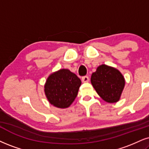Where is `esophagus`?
<instances>
[{"instance_id":"esophagus-1","label":"esophagus","mask_w":149,"mask_h":149,"mask_svg":"<svg viewBox=\"0 0 149 149\" xmlns=\"http://www.w3.org/2000/svg\"><path fill=\"white\" fill-rule=\"evenodd\" d=\"M81 80L83 83H87V82L89 81V77L87 76H84L81 78Z\"/></svg>"}]
</instances>
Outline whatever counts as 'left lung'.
<instances>
[{
    "mask_svg": "<svg viewBox=\"0 0 149 149\" xmlns=\"http://www.w3.org/2000/svg\"><path fill=\"white\" fill-rule=\"evenodd\" d=\"M91 81L97 94L108 103L118 102L125 86V79L120 71L105 64L97 67Z\"/></svg>",
    "mask_w": 149,
    "mask_h": 149,
    "instance_id": "8db88e82",
    "label": "left lung"
}]
</instances>
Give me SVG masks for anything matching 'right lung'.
<instances>
[{
    "label": "right lung",
    "instance_id": "obj_1",
    "mask_svg": "<svg viewBox=\"0 0 149 149\" xmlns=\"http://www.w3.org/2000/svg\"><path fill=\"white\" fill-rule=\"evenodd\" d=\"M80 79L68 69H60L49 75L44 92L49 104L58 108H68L77 96Z\"/></svg>",
    "mask_w": 149,
    "mask_h": 149
}]
</instances>
